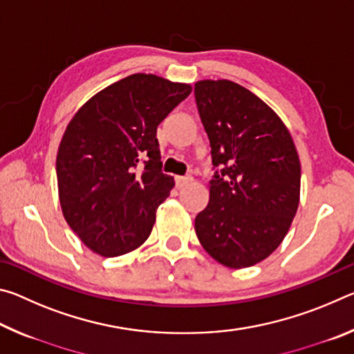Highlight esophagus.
<instances>
[{
	"instance_id": "esophagus-1",
	"label": "esophagus",
	"mask_w": 354,
	"mask_h": 354,
	"mask_svg": "<svg viewBox=\"0 0 354 354\" xmlns=\"http://www.w3.org/2000/svg\"><path fill=\"white\" fill-rule=\"evenodd\" d=\"M192 181H194V178H192V176H176V185L179 189L184 187V185L190 184Z\"/></svg>"
}]
</instances>
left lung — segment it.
<instances>
[{
    "label": "left lung",
    "mask_w": 354,
    "mask_h": 354,
    "mask_svg": "<svg viewBox=\"0 0 354 354\" xmlns=\"http://www.w3.org/2000/svg\"><path fill=\"white\" fill-rule=\"evenodd\" d=\"M195 101L217 169L196 237L223 266L251 267L279 247L297 214L295 143L277 112L236 82L198 81Z\"/></svg>",
    "instance_id": "obj_1"
}]
</instances>
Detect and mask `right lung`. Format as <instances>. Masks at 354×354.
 Segmentation results:
<instances>
[{
	"label": "right lung",
	"instance_id": "obj_1",
	"mask_svg": "<svg viewBox=\"0 0 354 354\" xmlns=\"http://www.w3.org/2000/svg\"><path fill=\"white\" fill-rule=\"evenodd\" d=\"M190 84L136 73L103 88L71 118L57 149L62 214L104 257L127 254L151 234L156 209L175 185L160 167L159 123Z\"/></svg>",
	"mask_w": 354,
	"mask_h": 354
}]
</instances>
